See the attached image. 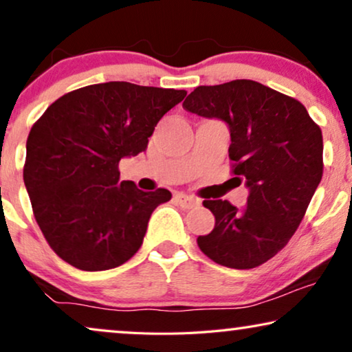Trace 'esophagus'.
Listing matches in <instances>:
<instances>
[{
    "label": "esophagus",
    "mask_w": 352,
    "mask_h": 352,
    "mask_svg": "<svg viewBox=\"0 0 352 352\" xmlns=\"http://www.w3.org/2000/svg\"><path fill=\"white\" fill-rule=\"evenodd\" d=\"M175 200L177 205H181L182 208H195V206L200 205V200L195 199V197H190V195H186V194H176L175 195Z\"/></svg>",
    "instance_id": "34e87169"
}]
</instances>
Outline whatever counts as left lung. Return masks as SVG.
Returning a JSON list of instances; mask_svg holds the SVG:
<instances>
[{
	"mask_svg": "<svg viewBox=\"0 0 352 352\" xmlns=\"http://www.w3.org/2000/svg\"><path fill=\"white\" fill-rule=\"evenodd\" d=\"M182 107L228 123L232 173L250 190L240 210L228 200L204 201L216 223L197 239L199 248L221 266H261L295 234L322 179L320 128L300 100L253 80L199 86Z\"/></svg>",
	"mask_w": 352,
	"mask_h": 352,
	"instance_id": "obj_1",
	"label": "left lung"
}]
</instances>
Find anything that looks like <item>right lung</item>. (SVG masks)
<instances>
[{
    "label": "right lung",
    "mask_w": 352,
    "mask_h": 352,
    "mask_svg": "<svg viewBox=\"0 0 352 352\" xmlns=\"http://www.w3.org/2000/svg\"><path fill=\"white\" fill-rule=\"evenodd\" d=\"M184 89L128 81L89 85L52 102L27 139L23 182L43 235L81 271L122 266L141 248L152 211L171 192L120 181L118 163L147 148Z\"/></svg>",
    "instance_id": "1"
}]
</instances>
